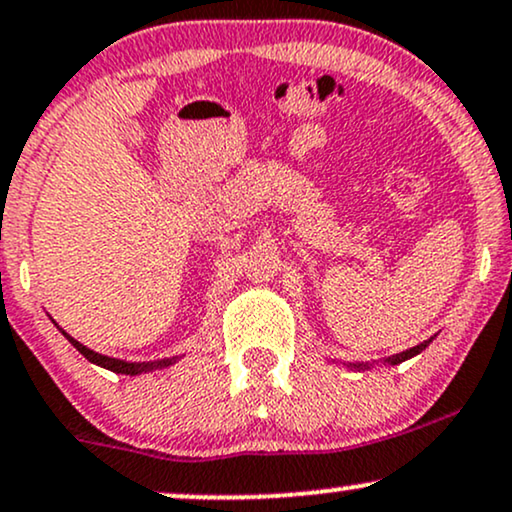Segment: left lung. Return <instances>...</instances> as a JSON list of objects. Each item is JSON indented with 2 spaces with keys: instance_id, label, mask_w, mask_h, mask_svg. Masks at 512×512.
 <instances>
[{
  "instance_id": "1",
  "label": "left lung",
  "mask_w": 512,
  "mask_h": 512,
  "mask_svg": "<svg viewBox=\"0 0 512 512\" xmlns=\"http://www.w3.org/2000/svg\"><path fill=\"white\" fill-rule=\"evenodd\" d=\"M429 343H432V338H429V341L420 343V346H415V348H410V350H403V353H398V355L386 357L384 362H389V365H400V362H405V360H410V357L420 355L422 350L429 346ZM350 367H353V369H369V362H353V365H350Z\"/></svg>"
}]
</instances>
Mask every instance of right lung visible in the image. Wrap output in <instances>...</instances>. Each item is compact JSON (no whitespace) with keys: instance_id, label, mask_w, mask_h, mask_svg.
I'll use <instances>...</instances> for the list:
<instances>
[{"instance_id":"1","label":"right lung","mask_w":512,"mask_h":512,"mask_svg":"<svg viewBox=\"0 0 512 512\" xmlns=\"http://www.w3.org/2000/svg\"><path fill=\"white\" fill-rule=\"evenodd\" d=\"M59 331H61V334H64L66 338H69V343H71L73 348L78 350L80 355L88 357L92 365H100V367L109 369V372H116V374H131V377H135V374H145V372H155V369H164V367L174 365V362L178 360V357H164V360H152V362H126V360H116V357L100 355V353H95V350H90L88 346H83V343H78L76 338L66 334L64 329H59Z\"/></svg>"}]
</instances>
